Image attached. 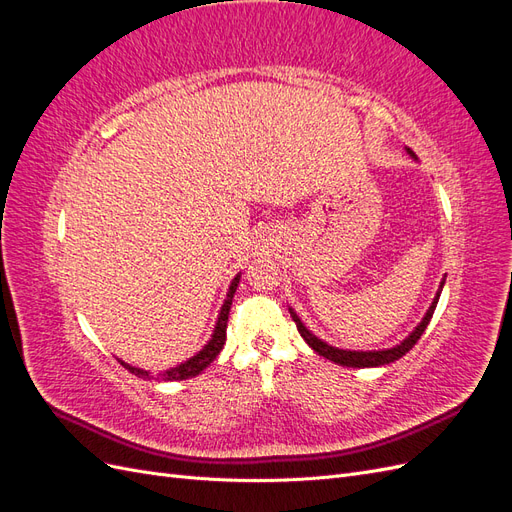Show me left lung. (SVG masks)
Returning <instances> with one entry per match:
<instances>
[{
	"label": "left lung",
	"instance_id": "1",
	"mask_svg": "<svg viewBox=\"0 0 512 512\" xmlns=\"http://www.w3.org/2000/svg\"><path fill=\"white\" fill-rule=\"evenodd\" d=\"M406 151L410 153V158L418 160V158L414 156L412 149L406 147ZM444 282H446V275L442 277V282H440V288H438V292H436V297H433V301H431L429 309L425 312L423 320L416 324L414 331H412L408 337L401 339L399 344H395V346H391V348H382V350H344V348H335V346L327 344V342H324V339L316 337L312 331H309V329L305 327V324H303V320L297 316V312H294L292 307H288V309H290V316H292L294 324H297V329H299L301 337L307 342V346L312 348L314 352H318L320 356H324V359H329V361H333V363H337V365H344V367H382V365H389V363H393V361H399L401 356H404L406 352H410V350L414 348V344L418 342V339H421V335L425 333L427 324H429V320H431V316H433V309H436V305H438V299H440V292H442V288H444Z\"/></svg>",
	"mask_w": 512,
	"mask_h": 512
}]
</instances>
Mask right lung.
<instances>
[{"label":"right lung","instance_id":"1","mask_svg":"<svg viewBox=\"0 0 512 512\" xmlns=\"http://www.w3.org/2000/svg\"><path fill=\"white\" fill-rule=\"evenodd\" d=\"M239 280H241V273H237L235 277H232V282H230L228 292H226V299H224V303H222V307H220V314H218V320H215V327H213V333H211V337H209V342H207L203 348H200L194 356H190L188 361H183V363H179V365H175V367L160 371L158 380H162V382L188 380V378L198 376L200 371L207 369V367L213 363L215 356L220 354V350H222L224 344H226L228 312H230V305H232V297H235V292H237ZM117 361H119L123 367H126V369L130 371V374H134V376H138V378H151V371L141 369V367H134V365H130V363H126V361H121V359H117Z\"/></svg>","mask_w":512,"mask_h":512}]
</instances>
